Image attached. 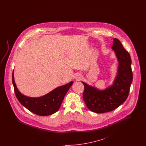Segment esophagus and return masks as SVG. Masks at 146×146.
<instances>
[{
	"mask_svg": "<svg viewBox=\"0 0 146 146\" xmlns=\"http://www.w3.org/2000/svg\"><path fill=\"white\" fill-rule=\"evenodd\" d=\"M81 76H80V75H77V76H76V78L79 79H80L81 78Z\"/></svg>",
	"mask_w": 146,
	"mask_h": 146,
	"instance_id": "1",
	"label": "esophagus"
}]
</instances>
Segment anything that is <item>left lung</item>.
I'll list each match as a JSON object with an SVG mask.
<instances>
[{
	"mask_svg": "<svg viewBox=\"0 0 146 146\" xmlns=\"http://www.w3.org/2000/svg\"><path fill=\"white\" fill-rule=\"evenodd\" d=\"M112 49L118 58V74L111 86L104 90L82 82L84 85L83 100L91 111L104 113L112 111L123 104L128 97L132 83L131 59L129 52L118 39L114 38Z\"/></svg>",
	"mask_w": 146,
	"mask_h": 146,
	"instance_id": "1",
	"label": "left lung"
}]
</instances>
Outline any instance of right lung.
I'll list each match as a JSON object with an SVG mask.
<instances>
[{
	"label": "right lung",
	"mask_w": 146,
	"mask_h": 146,
	"mask_svg": "<svg viewBox=\"0 0 146 146\" xmlns=\"http://www.w3.org/2000/svg\"><path fill=\"white\" fill-rule=\"evenodd\" d=\"M12 81L14 91L19 101L29 111L40 116L51 115L58 111L65 95L73 83V82L61 86L48 94L40 97H27L19 91L14 80V70Z\"/></svg>",
	"instance_id": "obj_1"
}]
</instances>
